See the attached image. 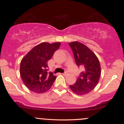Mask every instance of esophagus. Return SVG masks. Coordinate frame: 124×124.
Wrapping results in <instances>:
<instances>
[{"label":"esophagus","instance_id":"1","mask_svg":"<svg viewBox=\"0 0 124 124\" xmlns=\"http://www.w3.org/2000/svg\"><path fill=\"white\" fill-rule=\"evenodd\" d=\"M62 75H63V76H67V73H66V72H65V73H62Z\"/></svg>","mask_w":124,"mask_h":124}]
</instances>
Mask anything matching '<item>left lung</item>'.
Segmentation results:
<instances>
[{"label":"left lung","mask_w":124,"mask_h":124,"mask_svg":"<svg viewBox=\"0 0 124 124\" xmlns=\"http://www.w3.org/2000/svg\"><path fill=\"white\" fill-rule=\"evenodd\" d=\"M73 50L77 65L83 69L80 76L70 88L77 95L90 93L98 84L101 76V66L98 58L90 48L80 42L69 43Z\"/></svg>","instance_id":"obj_1"}]
</instances>
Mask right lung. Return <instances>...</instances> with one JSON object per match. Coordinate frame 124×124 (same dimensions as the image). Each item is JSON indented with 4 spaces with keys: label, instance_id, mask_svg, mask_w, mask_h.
Listing matches in <instances>:
<instances>
[{
    "label": "right lung",
    "instance_id": "add662e5",
    "mask_svg": "<svg viewBox=\"0 0 124 124\" xmlns=\"http://www.w3.org/2000/svg\"><path fill=\"white\" fill-rule=\"evenodd\" d=\"M61 45L60 42H43L34 47L22 59L20 74L26 86L36 93L49 90L57 77L47 73V62Z\"/></svg>",
    "mask_w": 124,
    "mask_h": 124
}]
</instances>
